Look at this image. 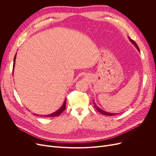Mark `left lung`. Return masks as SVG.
<instances>
[{
	"label": "left lung",
	"mask_w": 156,
	"mask_h": 156,
	"mask_svg": "<svg viewBox=\"0 0 156 156\" xmlns=\"http://www.w3.org/2000/svg\"><path fill=\"white\" fill-rule=\"evenodd\" d=\"M128 38H129V40L131 41V42H132V43L136 47V48H137V50H138L139 52H140V49H139V48H138L137 44H136V42H135V41H133L132 39H131L129 37H128ZM93 101H94V100H93ZM94 107H95V108L98 111H99V112H101V114H104V115H106V116H114V115H116V114H117V113H116H116H111V112H106V111H104L102 110L101 108H99V107H98V106L96 105V104L94 102Z\"/></svg>",
	"instance_id": "8db88e82"
}]
</instances>
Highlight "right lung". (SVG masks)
Wrapping results in <instances>:
<instances>
[{
    "label": "right lung",
    "instance_id": "right-lung-1",
    "mask_svg": "<svg viewBox=\"0 0 156 156\" xmlns=\"http://www.w3.org/2000/svg\"><path fill=\"white\" fill-rule=\"evenodd\" d=\"M16 54L14 56V63H13V71H14V66H15V61H16ZM13 71H12V73H13ZM66 99H65V101L62 104V105L61 106V107L57 110V111L51 114H47V115H44V116L45 117H47V118H50V117H55V116H59L60 114L64 111V109H66ZM34 115H37V116H38V114H34ZM41 116H43L42 115Z\"/></svg>",
    "mask_w": 156,
    "mask_h": 156
}]
</instances>
